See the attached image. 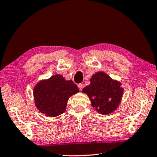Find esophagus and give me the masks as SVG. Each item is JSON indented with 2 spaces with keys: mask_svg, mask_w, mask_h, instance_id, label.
<instances>
[{
  "mask_svg": "<svg viewBox=\"0 0 157 157\" xmlns=\"http://www.w3.org/2000/svg\"><path fill=\"white\" fill-rule=\"evenodd\" d=\"M78 87L80 91H82V89H83V87H84V85L82 84V83H80V84L78 85Z\"/></svg>",
  "mask_w": 157,
  "mask_h": 157,
  "instance_id": "34e87169",
  "label": "esophagus"
}]
</instances>
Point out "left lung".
I'll return each mask as SVG.
<instances>
[{
    "label": "left lung",
    "instance_id": "obj_1",
    "mask_svg": "<svg viewBox=\"0 0 157 157\" xmlns=\"http://www.w3.org/2000/svg\"><path fill=\"white\" fill-rule=\"evenodd\" d=\"M90 84L82 89L98 113L108 115L116 110L123 96L122 83L112 78L106 73L98 71L89 79Z\"/></svg>",
    "mask_w": 157,
    "mask_h": 157
}]
</instances>
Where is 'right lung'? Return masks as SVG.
<instances>
[{"label":"right lung","mask_w":157,"mask_h":157,"mask_svg":"<svg viewBox=\"0 0 157 157\" xmlns=\"http://www.w3.org/2000/svg\"><path fill=\"white\" fill-rule=\"evenodd\" d=\"M79 92L72 80L55 75L38 81L33 89L34 104L46 117H56L64 113L68 99Z\"/></svg>","instance_id":"1"}]
</instances>
